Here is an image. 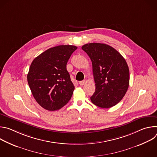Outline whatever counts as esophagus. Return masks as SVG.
I'll use <instances>...</instances> for the list:
<instances>
[{
	"label": "esophagus",
	"mask_w": 157,
	"mask_h": 157,
	"mask_svg": "<svg viewBox=\"0 0 157 157\" xmlns=\"http://www.w3.org/2000/svg\"><path fill=\"white\" fill-rule=\"evenodd\" d=\"M85 83H86V81H79V85H81V86L84 85Z\"/></svg>",
	"instance_id": "34e87169"
}]
</instances>
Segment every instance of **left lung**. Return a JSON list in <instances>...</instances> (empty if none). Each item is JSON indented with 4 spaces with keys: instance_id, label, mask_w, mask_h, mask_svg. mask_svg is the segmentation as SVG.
I'll return each instance as SVG.
<instances>
[{
    "instance_id": "8db88e82",
    "label": "left lung",
    "mask_w": 157,
    "mask_h": 157,
    "mask_svg": "<svg viewBox=\"0 0 157 157\" xmlns=\"http://www.w3.org/2000/svg\"><path fill=\"white\" fill-rule=\"evenodd\" d=\"M90 58L96 90L91 102L101 108L119 103L129 85V70L125 59L114 48L104 43H91L82 47Z\"/></svg>"
}]
</instances>
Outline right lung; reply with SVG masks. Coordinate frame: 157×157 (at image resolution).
<instances>
[{"mask_svg":"<svg viewBox=\"0 0 157 157\" xmlns=\"http://www.w3.org/2000/svg\"><path fill=\"white\" fill-rule=\"evenodd\" d=\"M77 48L73 45H59L48 49L33 60L27 81L35 99L44 109L58 110L71 98L75 86L66 64Z\"/></svg>","mask_w":157,"mask_h":157,"instance_id":"obj_1","label":"right lung"}]
</instances>
